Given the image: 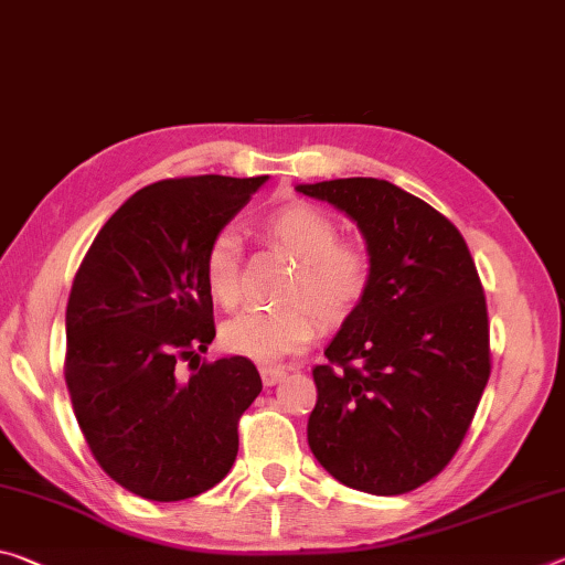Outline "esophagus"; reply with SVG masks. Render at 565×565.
<instances>
[{"label": "esophagus", "instance_id": "obj_1", "mask_svg": "<svg viewBox=\"0 0 565 565\" xmlns=\"http://www.w3.org/2000/svg\"><path fill=\"white\" fill-rule=\"evenodd\" d=\"M262 382L266 384V387H274V384H279L284 377H286V372L281 370V366H262Z\"/></svg>", "mask_w": 565, "mask_h": 565}]
</instances>
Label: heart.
<instances>
[{
	"instance_id": "1",
	"label": "heart",
	"mask_w": 565,
	"mask_h": 565,
	"mask_svg": "<svg viewBox=\"0 0 565 565\" xmlns=\"http://www.w3.org/2000/svg\"><path fill=\"white\" fill-rule=\"evenodd\" d=\"M268 244L299 258L281 294L286 307L248 309L226 321L221 342L231 354L258 364H276L315 342L319 319L327 327L362 307L372 289L374 264L360 241L339 238L337 221L311 203H286L258 223ZM203 281L211 299L234 309L244 294V241L221 228L203 254Z\"/></svg>"
}]
</instances>
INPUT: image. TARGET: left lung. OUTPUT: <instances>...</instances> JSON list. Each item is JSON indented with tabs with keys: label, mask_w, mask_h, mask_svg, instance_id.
I'll list each match as a JSON object with an SVG mask.
<instances>
[{
	"label": "left lung",
	"mask_w": 565,
	"mask_h": 565,
	"mask_svg": "<svg viewBox=\"0 0 565 565\" xmlns=\"http://www.w3.org/2000/svg\"><path fill=\"white\" fill-rule=\"evenodd\" d=\"M356 221L372 289L317 364L307 437L347 488L402 495L440 476L490 377V324L476 262L440 211L380 178L297 185Z\"/></svg>",
	"instance_id": "8db88e82"
}]
</instances>
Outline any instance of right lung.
I'll return each mask as SVG.
<instances>
[{"label":"right lung","mask_w":565,"mask_h":565,"mask_svg":"<svg viewBox=\"0 0 565 565\" xmlns=\"http://www.w3.org/2000/svg\"><path fill=\"white\" fill-rule=\"evenodd\" d=\"M266 178L188 175L140 188L75 274L70 399L97 465L140 498H195L236 460L238 419L262 377L246 356L201 362L216 337L203 254Z\"/></svg>","instance_id":"right-lung-1"}]
</instances>
